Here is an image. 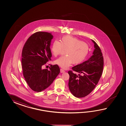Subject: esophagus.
Segmentation results:
<instances>
[{"instance_id":"34e87169","label":"esophagus","mask_w":126,"mask_h":126,"mask_svg":"<svg viewBox=\"0 0 126 126\" xmlns=\"http://www.w3.org/2000/svg\"><path fill=\"white\" fill-rule=\"evenodd\" d=\"M65 71H64V70L63 69H60V72L61 73H64Z\"/></svg>"}]
</instances>
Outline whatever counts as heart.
I'll use <instances>...</instances> for the list:
<instances>
[{
  "instance_id": "heart-1",
  "label": "heart",
  "mask_w": 126,
  "mask_h": 126,
  "mask_svg": "<svg viewBox=\"0 0 126 126\" xmlns=\"http://www.w3.org/2000/svg\"><path fill=\"white\" fill-rule=\"evenodd\" d=\"M63 49H67L65 56L61 57L55 61V63L63 69H66L73 63L80 64L88 55L89 46L87 44L81 42L77 38L69 35L63 36L60 42L54 40L51 47V53L56 57Z\"/></svg>"
}]
</instances>
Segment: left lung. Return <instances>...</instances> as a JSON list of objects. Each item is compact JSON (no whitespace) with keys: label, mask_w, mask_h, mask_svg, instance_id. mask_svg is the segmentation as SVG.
Instances as JSON below:
<instances>
[{"label":"left lung","mask_w":126,"mask_h":126,"mask_svg":"<svg viewBox=\"0 0 126 126\" xmlns=\"http://www.w3.org/2000/svg\"><path fill=\"white\" fill-rule=\"evenodd\" d=\"M91 41L94 48L92 55L87 61L72 67L73 71L79 74L77 75L71 71L68 72L70 91L77 98L88 95L95 88L102 75L104 66L102 52L95 42Z\"/></svg>","instance_id":"obj_1"}]
</instances>
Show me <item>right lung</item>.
<instances>
[{
  "instance_id": "right-lung-1",
  "label": "right lung",
  "mask_w": 126,
  "mask_h": 126,
  "mask_svg": "<svg viewBox=\"0 0 126 126\" xmlns=\"http://www.w3.org/2000/svg\"><path fill=\"white\" fill-rule=\"evenodd\" d=\"M53 38L51 33L36 32L28 39L22 49L23 74L34 91L41 92L48 88L60 73L57 64L51 66L49 70L43 68V65L51 60L50 46Z\"/></svg>"
}]
</instances>
